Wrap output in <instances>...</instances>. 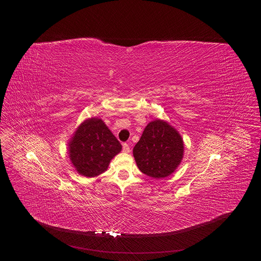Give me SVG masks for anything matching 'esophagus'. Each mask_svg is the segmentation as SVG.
I'll return each mask as SVG.
<instances>
[{
	"label": "esophagus",
	"instance_id": "obj_1",
	"mask_svg": "<svg viewBox=\"0 0 261 261\" xmlns=\"http://www.w3.org/2000/svg\"><path fill=\"white\" fill-rule=\"evenodd\" d=\"M123 152L124 153H129L130 152V147H129V145L127 143L123 144Z\"/></svg>",
	"mask_w": 261,
	"mask_h": 261
}]
</instances>
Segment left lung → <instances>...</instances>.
Wrapping results in <instances>:
<instances>
[{"mask_svg": "<svg viewBox=\"0 0 261 261\" xmlns=\"http://www.w3.org/2000/svg\"><path fill=\"white\" fill-rule=\"evenodd\" d=\"M184 140L178 131L166 121L157 119L148 123L133 148L139 170L153 178L172 174L184 157Z\"/></svg>", "mask_w": 261, "mask_h": 261, "instance_id": "1", "label": "left lung"}]
</instances>
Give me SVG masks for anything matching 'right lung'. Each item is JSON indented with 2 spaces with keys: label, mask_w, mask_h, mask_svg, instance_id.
Segmentation results:
<instances>
[{
  "label": "right lung",
  "mask_w": 261,
  "mask_h": 261,
  "mask_svg": "<svg viewBox=\"0 0 261 261\" xmlns=\"http://www.w3.org/2000/svg\"><path fill=\"white\" fill-rule=\"evenodd\" d=\"M122 151V145L99 118L85 120L68 142V156L77 173L95 177L107 170L109 163Z\"/></svg>",
  "instance_id": "obj_1"
}]
</instances>
